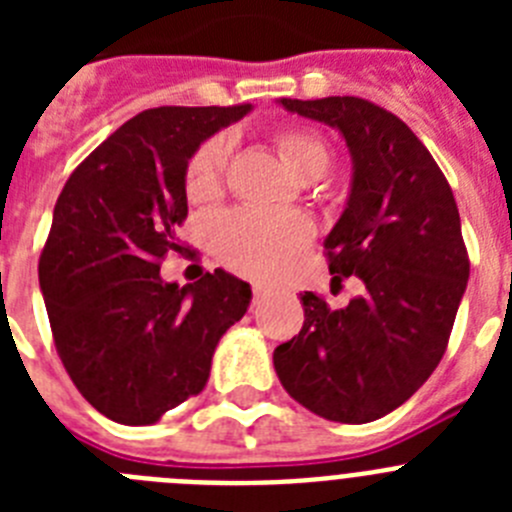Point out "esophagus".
<instances>
[{
    "label": "esophagus",
    "mask_w": 512,
    "mask_h": 512,
    "mask_svg": "<svg viewBox=\"0 0 512 512\" xmlns=\"http://www.w3.org/2000/svg\"><path fill=\"white\" fill-rule=\"evenodd\" d=\"M266 292H269V289L261 287V284H256V287H253V305H259V302L266 297Z\"/></svg>",
    "instance_id": "esophagus-1"
}]
</instances>
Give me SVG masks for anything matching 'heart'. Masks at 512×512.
<instances>
[{
  "label": "heart",
  "instance_id": "heart-1",
  "mask_svg": "<svg viewBox=\"0 0 512 512\" xmlns=\"http://www.w3.org/2000/svg\"><path fill=\"white\" fill-rule=\"evenodd\" d=\"M279 153L302 182H318L333 166V148L312 130L289 128L277 135ZM230 140L225 135L205 140L189 158L184 189L192 202L212 200L220 194ZM215 256L246 277H274L305 251L312 241V225L300 212L230 210L217 215L207 228Z\"/></svg>",
  "mask_w": 512,
  "mask_h": 512
}]
</instances>
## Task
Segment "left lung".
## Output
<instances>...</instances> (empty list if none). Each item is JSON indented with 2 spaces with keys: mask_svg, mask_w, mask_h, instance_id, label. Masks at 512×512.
Segmentation results:
<instances>
[{
  "mask_svg": "<svg viewBox=\"0 0 512 512\" xmlns=\"http://www.w3.org/2000/svg\"><path fill=\"white\" fill-rule=\"evenodd\" d=\"M282 104L346 138L354 182L325 259L336 282L356 274L366 292L343 310L305 292V323L277 346L274 369L320 418L369 423L413 397L449 346L469 279L459 207L428 148L390 110L361 97Z\"/></svg>",
  "mask_w": 512,
  "mask_h": 512,
  "instance_id": "obj_1",
  "label": "left lung"
}]
</instances>
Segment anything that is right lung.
I'll list each match as a JSON object with an SVG mask.
<instances>
[{"mask_svg": "<svg viewBox=\"0 0 512 512\" xmlns=\"http://www.w3.org/2000/svg\"><path fill=\"white\" fill-rule=\"evenodd\" d=\"M251 104L156 107L94 148L58 194L38 277L53 343L76 390L122 425H151L200 395L251 287L223 269L179 287L161 279L182 253L189 158Z\"/></svg>", "mask_w": 512, "mask_h": 512, "instance_id": "obj_1", "label": "right lung"}]
</instances>
